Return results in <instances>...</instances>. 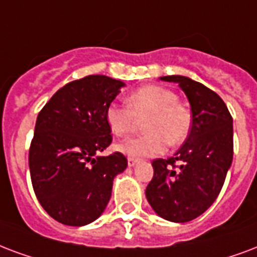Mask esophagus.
I'll use <instances>...</instances> for the list:
<instances>
[{
  "mask_svg": "<svg viewBox=\"0 0 257 257\" xmlns=\"http://www.w3.org/2000/svg\"><path fill=\"white\" fill-rule=\"evenodd\" d=\"M139 163V160L133 159V158H128V166L129 167H133V166H136Z\"/></svg>",
  "mask_w": 257,
  "mask_h": 257,
  "instance_id": "1",
  "label": "esophagus"
}]
</instances>
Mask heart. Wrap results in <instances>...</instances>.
<instances>
[{
  "label": "heart",
  "mask_w": 257,
  "mask_h": 257,
  "mask_svg": "<svg viewBox=\"0 0 257 257\" xmlns=\"http://www.w3.org/2000/svg\"><path fill=\"white\" fill-rule=\"evenodd\" d=\"M128 106L109 103L105 121L115 136H128L135 131L137 120L146 118L142 137L128 139L118 144V151L133 159L162 155L167 144L178 147L187 140L193 129V111L178 99L174 90L160 85H147L129 94Z\"/></svg>",
  "instance_id": "b5f03b06"
}]
</instances>
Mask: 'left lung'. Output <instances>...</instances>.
<instances>
[{
	"mask_svg": "<svg viewBox=\"0 0 257 257\" xmlns=\"http://www.w3.org/2000/svg\"><path fill=\"white\" fill-rule=\"evenodd\" d=\"M189 98L193 129L175 156L155 159L146 195L156 214L187 222L209 209L224 186L233 159V118L221 97L187 76L168 75Z\"/></svg>",
	"mask_w": 257,
	"mask_h": 257,
	"instance_id": "left-lung-1",
	"label": "left lung"
}]
</instances>
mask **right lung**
<instances>
[{"label":"right lung","mask_w":257,"mask_h":257,"mask_svg":"<svg viewBox=\"0 0 257 257\" xmlns=\"http://www.w3.org/2000/svg\"><path fill=\"white\" fill-rule=\"evenodd\" d=\"M124 83L89 75L64 85L37 115L29 147L36 198L60 224L97 220L111 197L113 179L128 166L121 152L99 156L111 143L105 110Z\"/></svg>","instance_id":"add662e5"}]
</instances>
